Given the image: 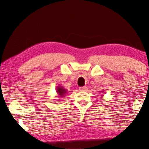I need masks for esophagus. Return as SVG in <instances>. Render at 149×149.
Returning a JSON list of instances; mask_svg holds the SVG:
<instances>
[{"label": "esophagus", "instance_id": "34e87169", "mask_svg": "<svg viewBox=\"0 0 149 149\" xmlns=\"http://www.w3.org/2000/svg\"><path fill=\"white\" fill-rule=\"evenodd\" d=\"M79 90L81 91H85L87 90V87H79Z\"/></svg>", "mask_w": 149, "mask_h": 149}]
</instances>
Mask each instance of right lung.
Returning a JSON list of instances; mask_svg holds the SVG:
<instances>
[{
    "label": "right lung",
    "instance_id": "obj_1",
    "mask_svg": "<svg viewBox=\"0 0 149 149\" xmlns=\"http://www.w3.org/2000/svg\"><path fill=\"white\" fill-rule=\"evenodd\" d=\"M56 92L57 94L58 95V97H64V95L67 93V90L66 89H64L62 86L58 85L56 88Z\"/></svg>",
    "mask_w": 149,
    "mask_h": 149
}]
</instances>
